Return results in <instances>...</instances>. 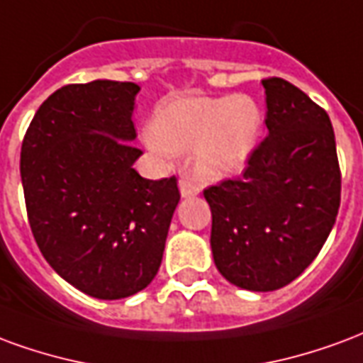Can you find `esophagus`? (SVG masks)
<instances>
[{
    "label": "esophagus",
    "instance_id": "obj_1",
    "mask_svg": "<svg viewBox=\"0 0 363 363\" xmlns=\"http://www.w3.org/2000/svg\"><path fill=\"white\" fill-rule=\"evenodd\" d=\"M179 191H182V197H193L201 191V185L191 178H182L179 179Z\"/></svg>",
    "mask_w": 363,
    "mask_h": 363
}]
</instances>
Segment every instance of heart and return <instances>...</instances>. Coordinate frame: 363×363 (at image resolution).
<instances>
[{"label": "heart", "instance_id": "heart-1", "mask_svg": "<svg viewBox=\"0 0 363 363\" xmlns=\"http://www.w3.org/2000/svg\"><path fill=\"white\" fill-rule=\"evenodd\" d=\"M263 113L250 96H187L158 106L143 141L162 158L193 152L197 170L224 178L242 170L257 147Z\"/></svg>", "mask_w": 363, "mask_h": 363}]
</instances>
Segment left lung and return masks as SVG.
<instances>
[{
  "mask_svg": "<svg viewBox=\"0 0 363 363\" xmlns=\"http://www.w3.org/2000/svg\"><path fill=\"white\" fill-rule=\"evenodd\" d=\"M267 135L242 178L203 195L211 205L214 265L251 292H271L306 271L340 207V168L327 112L298 86L263 79Z\"/></svg>",
  "mask_w": 363,
  "mask_h": 363,
  "instance_id": "8db88e82",
  "label": "left lung"
}]
</instances>
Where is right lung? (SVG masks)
Segmentation results:
<instances>
[{
	"label": "right lung",
	"instance_id": "1",
	"mask_svg": "<svg viewBox=\"0 0 363 363\" xmlns=\"http://www.w3.org/2000/svg\"><path fill=\"white\" fill-rule=\"evenodd\" d=\"M135 83L65 84L42 102L21 147L33 236L63 280L98 300L147 288L160 269L176 176L145 179L133 168Z\"/></svg>",
	"mask_w": 363,
	"mask_h": 363
}]
</instances>
